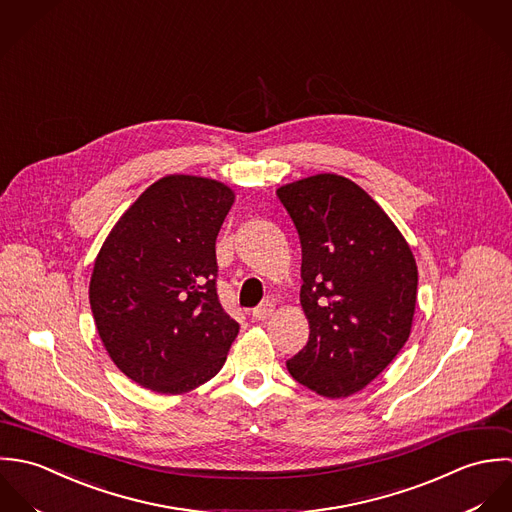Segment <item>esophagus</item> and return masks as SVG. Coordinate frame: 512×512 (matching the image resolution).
<instances>
[{
  "instance_id": "1",
  "label": "esophagus",
  "mask_w": 512,
  "mask_h": 512,
  "mask_svg": "<svg viewBox=\"0 0 512 512\" xmlns=\"http://www.w3.org/2000/svg\"><path fill=\"white\" fill-rule=\"evenodd\" d=\"M273 310H275V307L271 305V303H263V305H259L257 308H253V318L255 320H267L271 314H273Z\"/></svg>"
}]
</instances>
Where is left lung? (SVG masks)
I'll use <instances>...</instances> for the list:
<instances>
[{"label": "left lung", "instance_id": "1", "mask_svg": "<svg viewBox=\"0 0 512 512\" xmlns=\"http://www.w3.org/2000/svg\"><path fill=\"white\" fill-rule=\"evenodd\" d=\"M303 247L307 346L291 376L324 398L366 388L408 342L417 267L406 239L360 186L318 174L283 186Z\"/></svg>", "mask_w": 512, "mask_h": 512}]
</instances>
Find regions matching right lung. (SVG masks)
<instances>
[{
	"instance_id": "obj_1",
	"label": "right lung",
	"mask_w": 512,
	"mask_h": 512,
	"mask_svg": "<svg viewBox=\"0 0 512 512\" xmlns=\"http://www.w3.org/2000/svg\"><path fill=\"white\" fill-rule=\"evenodd\" d=\"M233 192L207 178L166 176L118 219L95 261L89 299L122 374L182 394L225 364L239 324L217 295L215 239Z\"/></svg>"
}]
</instances>
